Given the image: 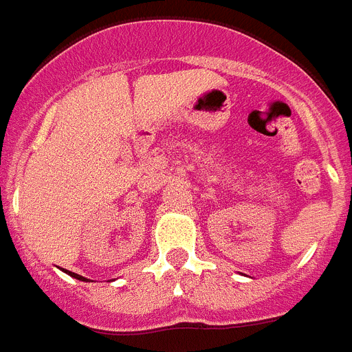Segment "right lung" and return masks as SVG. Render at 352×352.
<instances>
[{
  "instance_id": "1",
  "label": "right lung",
  "mask_w": 352,
  "mask_h": 352,
  "mask_svg": "<svg viewBox=\"0 0 352 352\" xmlns=\"http://www.w3.org/2000/svg\"><path fill=\"white\" fill-rule=\"evenodd\" d=\"M68 275L74 276V278H77V280H82V282H87V278H85V276L77 275V273H72V271H68Z\"/></svg>"
}]
</instances>
